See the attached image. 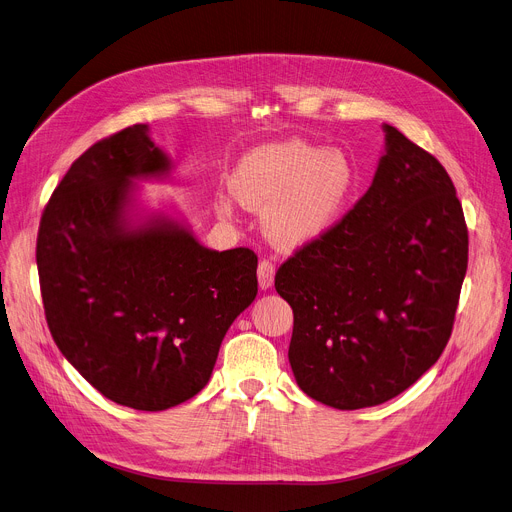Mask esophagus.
Instances as JSON below:
<instances>
[{
    "instance_id": "obj_1",
    "label": "esophagus",
    "mask_w": 512,
    "mask_h": 512,
    "mask_svg": "<svg viewBox=\"0 0 512 512\" xmlns=\"http://www.w3.org/2000/svg\"><path fill=\"white\" fill-rule=\"evenodd\" d=\"M273 277H275V265L269 259H261L259 267H257V280H259V288L267 290L273 284Z\"/></svg>"
}]
</instances>
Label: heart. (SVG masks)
<instances>
[{
	"instance_id": "heart-1",
	"label": "heart",
	"mask_w": 512,
	"mask_h": 512,
	"mask_svg": "<svg viewBox=\"0 0 512 512\" xmlns=\"http://www.w3.org/2000/svg\"><path fill=\"white\" fill-rule=\"evenodd\" d=\"M355 179V167L345 153L290 141L243 157L232 175V190L249 208H269L267 235L292 249L327 235L339 222ZM218 208L230 214L232 200L220 198Z\"/></svg>"
}]
</instances>
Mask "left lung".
<instances>
[{
	"label": "left lung",
	"mask_w": 512,
	"mask_h": 512,
	"mask_svg": "<svg viewBox=\"0 0 512 512\" xmlns=\"http://www.w3.org/2000/svg\"><path fill=\"white\" fill-rule=\"evenodd\" d=\"M384 130L369 190L275 273L294 312L296 382L339 410L382 404L435 365L468 269V226L445 167Z\"/></svg>",
	"instance_id": "left-lung-1"
}]
</instances>
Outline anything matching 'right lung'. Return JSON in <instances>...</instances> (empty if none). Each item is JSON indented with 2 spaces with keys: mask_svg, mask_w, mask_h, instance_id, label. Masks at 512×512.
<instances>
[{
  "mask_svg": "<svg viewBox=\"0 0 512 512\" xmlns=\"http://www.w3.org/2000/svg\"><path fill=\"white\" fill-rule=\"evenodd\" d=\"M167 171L145 124L102 138L55 188L36 239L57 347L106 398L147 412L208 384L228 327L257 296L251 249L210 251L165 218L126 226L130 179Z\"/></svg>",
  "mask_w": 512,
  "mask_h": 512,
  "instance_id": "obj_1",
  "label": "right lung"
}]
</instances>
